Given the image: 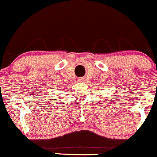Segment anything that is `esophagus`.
Masks as SVG:
<instances>
[{
  "instance_id": "34e87169",
  "label": "esophagus",
  "mask_w": 157,
  "mask_h": 157,
  "mask_svg": "<svg viewBox=\"0 0 157 157\" xmlns=\"http://www.w3.org/2000/svg\"><path fill=\"white\" fill-rule=\"evenodd\" d=\"M79 81H80V82H84V79L80 78V79H79Z\"/></svg>"
}]
</instances>
